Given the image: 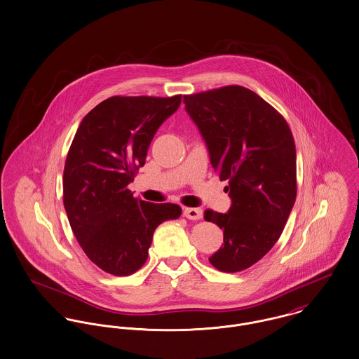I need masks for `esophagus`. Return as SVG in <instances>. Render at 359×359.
Returning <instances> with one entry per match:
<instances>
[{
	"mask_svg": "<svg viewBox=\"0 0 359 359\" xmlns=\"http://www.w3.org/2000/svg\"><path fill=\"white\" fill-rule=\"evenodd\" d=\"M202 215H203V212L198 208H184V210H183V216L189 220H201Z\"/></svg>",
	"mask_w": 359,
	"mask_h": 359,
	"instance_id": "34e87169",
	"label": "esophagus"
}]
</instances>
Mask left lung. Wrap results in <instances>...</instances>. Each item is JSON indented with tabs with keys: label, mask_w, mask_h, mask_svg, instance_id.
<instances>
[{
	"label": "left lung",
	"mask_w": 359,
	"mask_h": 359,
	"mask_svg": "<svg viewBox=\"0 0 359 359\" xmlns=\"http://www.w3.org/2000/svg\"><path fill=\"white\" fill-rule=\"evenodd\" d=\"M206 142L220 180H228V213L205 210L224 231L210 264L241 272L275 246L297 198V150L285 118L258 94L224 86L183 97Z\"/></svg>",
	"instance_id": "left-lung-1"
}]
</instances>
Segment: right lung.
<instances>
[{"label":"right lung","mask_w":359,"mask_h":359,"mask_svg":"<svg viewBox=\"0 0 359 359\" xmlns=\"http://www.w3.org/2000/svg\"><path fill=\"white\" fill-rule=\"evenodd\" d=\"M180 101V94L111 97L84 116L68 150L62 198L69 225L88 259L113 276L140 269L156 228L182 215L179 205L150 203L128 190Z\"/></svg>","instance_id":"obj_1"}]
</instances>
